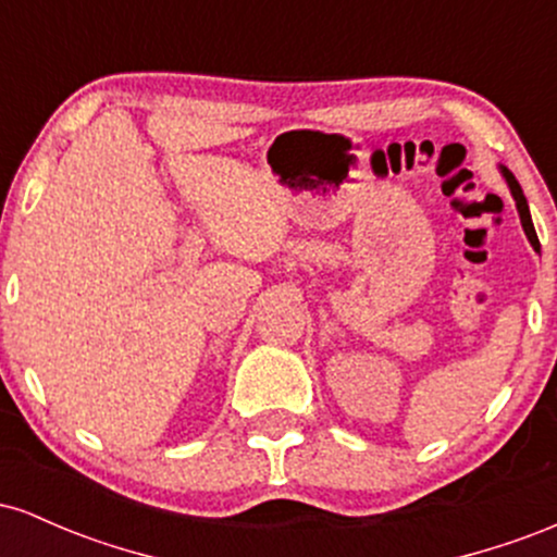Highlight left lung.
Segmentation results:
<instances>
[{
	"label": "left lung",
	"instance_id": "1",
	"mask_svg": "<svg viewBox=\"0 0 557 557\" xmlns=\"http://www.w3.org/2000/svg\"><path fill=\"white\" fill-rule=\"evenodd\" d=\"M500 175L505 177V183H508V188H510V196H513V201H516V209H519V216H521V227H523V233H527V238H529V243H532V246L536 248V230H534V222H532V214H529V203H527V196H523V190H521V185H519V181H516L513 177V172L510 170H505L503 164H500Z\"/></svg>",
	"mask_w": 557,
	"mask_h": 557
}]
</instances>
